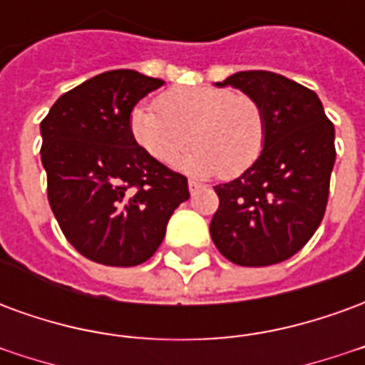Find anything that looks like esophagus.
I'll list each match as a JSON object with an SVG mask.
<instances>
[{"instance_id": "1", "label": "esophagus", "mask_w": 365, "mask_h": 365, "mask_svg": "<svg viewBox=\"0 0 365 365\" xmlns=\"http://www.w3.org/2000/svg\"><path fill=\"white\" fill-rule=\"evenodd\" d=\"M187 187H190L191 195H195L197 191H201V187H203V185H201V183H197V182H193V180H190V182H187Z\"/></svg>"}]
</instances>
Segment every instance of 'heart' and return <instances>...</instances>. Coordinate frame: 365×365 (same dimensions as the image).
Returning a JSON list of instances; mask_svg holds the SVG:
<instances>
[{
    "label": "heart",
    "instance_id": "obj_1",
    "mask_svg": "<svg viewBox=\"0 0 365 365\" xmlns=\"http://www.w3.org/2000/svg\"><path fill=\"white\" fill-rule=\"evenodd\" d=\"M158 105L136 103L128 130L160 164L172 166L190 143L193 150L178 164L182 170L235 178L264 150L266 117L252 97L217 86H183L166 91Z\"/></svg>",
    "mask_w": 365,
    "mask_h": 365
}]
</instances>
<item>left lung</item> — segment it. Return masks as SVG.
<instances>
[{"mask_svg": "<svg viewBox=\"0 0 365 365\" xmlns=\"http://www.w3.org/2000/svg\"><path fill=\"white\" fill-rule=\"evenodd\" d=\"M215 86L237 88L260 103L266 143L245 174L215 185L219 209L211 238L232 264H279L297 254L322 221L336 160L334 125L314 91L282 74L237 72Z\"/></svg>", "mask_w": 365, "mask_h": 365, "instance_id": "1", "label": "left lung"}]
</instances>
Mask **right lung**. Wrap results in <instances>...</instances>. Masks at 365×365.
Instances as JSON below:
<instances>
[{
    "label": "right lung",
    "mask_w": 365,
    "mask_h": 365,
    "mask_svg": "<svg viewBox=\"0 0 365 365\" xmlns=\"http://www.w3.org/2000/svg\"><path fill=\"white\" fill-rule=\"evenodd\" d=\"M164 86L135 70L80 83L41 123L48 203L78 252L103 266H138L158 250L170 217L190 199L187 178L135 143L128 113Z\"/></svg>",
    "instance_id": "right-lung-1"
}]
</instances>
